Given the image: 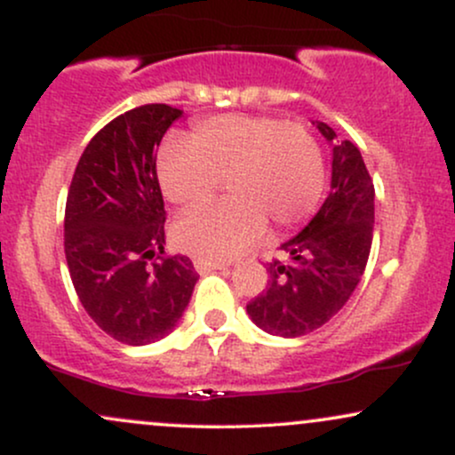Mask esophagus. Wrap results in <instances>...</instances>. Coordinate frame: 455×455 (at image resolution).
Instances as JSON below:
<instances>
[{
    "mask_svg": "<svg viewBox=\"0 0 455 455\" xmlns=\"http://www.w3.org/2000/svg\"><path fill=\"white\" fill-rule=\"evenodd\" d=\"M195 269L198 274H210L213 269H224V263H216V260H207V259H201V257H195Z\"/></svg>",
    "mask_w": 455,
    "mask_h": 455,
    "instance_id": "esophagus-1",
    "label": "esophagus"
}]
</instances>
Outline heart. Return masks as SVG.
Here are the masks:
<instances>
[{
    "instance_id": "1",
    "label": "heart",
    "mask_w": 455,
    "mask_h": 455,
    "mask_svg": "<svg viewBox=\"0 0 455 455\" xmlns=\"http://www.w3.org/2000/svg\"><path fill=\"white\" fill-rule=\"evenodd\" d=\"M158 181L169 201L195 207L227 177L231 198L181 218L177 242L201 259L227 260L267 228L289 231L312 216L325 188L321 148L301 124L228 113L198 122L186 140L158 154Z\"/></svg>"
}]
</instances>
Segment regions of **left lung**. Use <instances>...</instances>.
<instances>
[{"mask_svg": "<svg viewBox=\"0 0 455 455\" xmlns=\"http://www.w3.org/2000/svg\"><path fill=\"white\" fill-rule=\"evenodd\" d=\"M318 132L331 143V192L316 216L267 263V289L245 310L271 336L297 338L323 327L342 310L362 280L374 228V184L351 140H338L327 124Z\"/></svg>", "mask_w": 455, "mask_h": 455, "instance_id": "left-lung-1", "label": "left lung"}]
</instances>
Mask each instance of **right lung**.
Returning <instances> with one entry per match:
<instances>
[{
  "label": "right lung",
  "mask_w": 455,
  "mask_h": 455,
  "mask_svg": "<svg viewBox=\"0 0 455 455\" xmlns=\"http://www.w3.org/2000/svg\"><path fill=\"white\" fill-rule=\"evenodd\" d=\"M180 108L145 104L90 140L66 201L64 248L72 284L102 331L130 347L173 331L198 280L184 254H164V201L156 151Z\"/></svg>",
  "instance_id": "obj_1"
}]
</instances>
